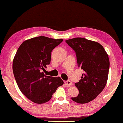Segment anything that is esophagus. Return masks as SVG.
Returning a JSON list of instances; mask_svg holds the SVG:
<instances>
[{"instance_id":"34e87169","label":"esophagus","mask_w":123,"mask_h":123,"mask_svg":"<svg viewBox=\"0 0 123 123\" xmlns=\"http://www.w3.org/2000/svg\"><path fill=\"white\" fill-rule=\"evenodd\" d=\"M65 83L68 86V87H70V86H72L73 85L72 83L70 81V80H67V81H65Z\"/></svg>"}]
</instances>
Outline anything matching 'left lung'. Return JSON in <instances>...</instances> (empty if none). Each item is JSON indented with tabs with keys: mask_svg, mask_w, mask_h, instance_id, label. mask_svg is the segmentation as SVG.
Here are the masks:
<instances>
[{
	"mask_svg": "<svg viewBox=\"0 0 123 123\" xmlns=\"http://www.w3.org/2000/svg\"><path fill=\"white\" fill-rule=\"evenodd\" d=\"M66 43L75 51L78 67L84 71L81 80L74 84L79 94L71 99L78 103H87L94 99L106 86L108 55L99 43L85 38H73L66 40Z\"/></svg>",
	"mask_w": 123,
	"mask_h": 123,
	"instance_id": "1",
	"label": "left lung"
}]
</instances>
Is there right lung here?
I'll return each mask as SVG.
<instances>
[{"mask_svg": "<svg viewBox=\"0 0 123 123\" xmlns=\"http://www.w3.org/2000/svg\"><path fill=\"white\" fill-rule=\"evenodd\" d=\"M63 40L38 36L24 41L18 49L12 62L15 78L23 94L34 103L49 101L63 85L60 77L47 76L42 72L50 63L52 51Z\"/></svg>", "mask_w": 123, "mask_h": 123, "instance_id": "obj_1", "label": "right lung"}]
</instances>
